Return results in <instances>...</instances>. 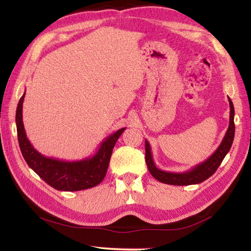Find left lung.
<instances>
[{
    "label": "left lung",
    "mask_w": 251,
    "mask_h": 251,
    "mask_svg": "<svg viewBox=\"0 0 251 251\" xmlns=\"http://www.w3.org/2000/svg\"><path fill=\"white\" fill-rule=\"evenodd\" d=\"M229 106H230V116H229V126L228 129L223 138V142L220 143L219 147L212 154L209 158H207L202 163L196 165L189 171L184 173H171L165 172L161 169L157 168L156 165L152 160L151 145L147 139H145V151H146V165L148 171L151 174V176L160 182L168 185L175 186H187V185H195L201 184L211 175H214L217 168L220 166L222 161L224 160L225 156L228 154L232 145L233 137H235V123H233V116H235V109H233V104L231 100L228 97Z\"/></svg>",
    "instance_id": "left-lung-1"
}]
</instances>
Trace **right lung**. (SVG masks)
I'll use <instances>...</instances> for the list:
<instances>
[{"label":"right lung","instance_id":"1","mask_svg":"<svg viewBox=\"0 0 251 251\" xmlns=\"http://www.w3.org/2000/svg\"><path fill=\"white\" fill-rule=\"evenodd\" d=\"M24 96L25 92L16 108L15 122L19 145L29 168H32L46 184L63 192L88 189L101 182L107 172L113 148L118 137L125 130V127L106 137L100 145L99 151L92 157L74 161L46 157L37 151L26 137L22 116Z\"/></svg>","mask_w":251,"mask_h":251}]
</instances>
